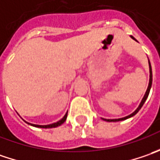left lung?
<instances>
[{
  "instance_id": "obj_1",
  "label": "left lung",
  "mask_w": 160,
  "mask_h": 160,
  "mask_svg": "<svg viewBox=\"0 0 160 160\" xmlns=\"http://www.w3.org/2000/svg\"><path fill=\"white\" fill-rule=\"evenodd\" d=\"M133 40H135L132 36H131ZM149 65H150V83H149V86H148V89H147V91H146V93H145L144 97H143V99H142V102H141V104H140V106L138 107V108L133 112V113H132L131 115H129V116H127V117H126V118H118V119H104L106 120V121H108V122H117V121H122V120H125V119H127V118H131V117H132V116H134L135 114L138 112L139 110L142 108V105L144 104L145 101L147 100V98H148V96H149V93H150V91H151V84H152V70H151V63H150V60H149Z\"/></svg>"
}]
</instances>
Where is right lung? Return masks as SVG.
Returning a JSON list of instances; mask_svg holds the SVG:
<instances>
[{"label": "right lung", "mask_w": 160, "mask_h": 160, "mask_svg": "<svg viewBox=\"0 0 160 160\" xmlns=\"http://www.w3.org/2000/svg\"><path fill=\"white\" fill-rule=\"evenodd\" d=\"M67 116H68V113L65 115L64 117H63V118H61V119L58 121L57 123H54V124H52V125H48V126H39V125H33V124H29V125H31V126H35V127H41V128H52V127H57V126H60V125H62L63 123H64L66 119H67Z\"/></svg>", "instance_id": "add662e5"}]
</instances>
